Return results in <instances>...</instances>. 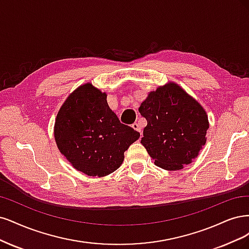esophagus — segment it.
Segmentation results:
<instances>
[{
	"label": "esophagus",
	"mask_w": 249,
	"mask_h": 249,
	"mask_svg": "<svg viewBox=\"0 0 249 249\" xmlns=\"http://www.w3.org/2000/svg\"><path fill=\"white\" fill-rule=\"evenodd\" d=\"M131 127L133 128L134 130H136L138 132H140L141 134H142V131H141V128H140V126H139V124L138 123H133L132 125H131Z\"/></svg>",
	"instance_id": "1"
}]
</instances>
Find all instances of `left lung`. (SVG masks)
Returning <instances> with one entry per match:
<instances>
[{
    "label": "left lung",
    "mask_w": 249,
    "mask_h": 249,
    "mask_svg": "<svg viewBox=\"0 0 249 249\" xmlns=\"http://www.w3.org/2000/svg\"><path fill=\"white\" fill-rule=\"evenodd\" d=\"M146 118L142 145L168 171L189 164L206 142L208 117L200 104L174 83L157 88L139 108Z\"/></svg>",
    "instance_id": "8db88e82"
}]
</instances>
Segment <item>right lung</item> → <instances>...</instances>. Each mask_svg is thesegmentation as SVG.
<instances>
[{
	"mask_svg": "<svg viewBox=\"0 0 249 249\" xmlns=\"http://www.w3.org/2000/svg\"><path fill=\"white\" fill-rule=\"evenodd\" d=\"M140 138L108 107L107 94L91 84L72 92L54 123V139L61 153L77 171L92 177L115 172L124 152Z\"/></svg>",
	"mask_w": 249,
	"mask_h": 249,
	"instance_id": "obj_1",
	"label": "right lung"
}]
</instances>
